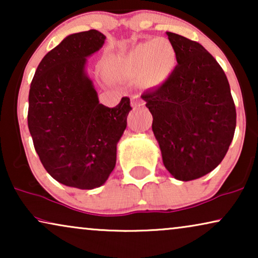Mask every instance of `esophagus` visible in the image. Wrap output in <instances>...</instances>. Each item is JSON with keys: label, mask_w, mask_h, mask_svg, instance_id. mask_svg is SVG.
<instances>
[{"label": "esophagus", "mask_w": 258, "mask_h": 258, "mask_svg": "<svg viewBox=\"0 0 258 258\" xmlns=\"http://www.w3.org/2000/svg\"><path fill=\"white\" fill-rule=\"evenodd\" d=\"M132 105L135 108L143 107L144 101L142 100V98H140L139 96H135V97H133V100H132Z\"/></svg>", "instance_id": "34e87169"}]
</instances>
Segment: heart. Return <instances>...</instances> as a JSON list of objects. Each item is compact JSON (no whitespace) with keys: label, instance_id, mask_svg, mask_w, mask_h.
<instances>
[{"label":"heart","instance_id":"1","mask_svg":"<svg viewBox=\"0 0 258 258\" xmlns=\"http://www.w3.org/2000/svg\"><path fill=\"white\" fill-rule=\"evenodd\" d=\"M128 62L136 70L144 69V76L150 86H160L175 68L176 51L168 38L160 37L137 44L130 51Z\"/></svg>","mask_w":258,"mask_h":258}]
</instances>
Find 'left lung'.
Masks as SVG:
<instances>
[{"mask_svg":"<svg viewBox=\"0 0 258 258\" xmlns=\"http://www.w3.org/2000/svg\"><path fill=\"white\" fill-rule=\"evenodd\" d=\"M177 66L141 97L153 115L163 164L179 181L213 171L234 139L236 108L228 79L203 45L167 31Z\"/></svg>","mask_w":258,"mask_h":258,"instance_id":"8db88e82","label":"left lung"}]
</instances>
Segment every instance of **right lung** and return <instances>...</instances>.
<instances>
[{
    "instance_id": "1",
    "label": "right lung",
    "mask_w": 258,
    "mask_h": 258,
    "mask_svg": "<svg viewBox=\"0 0 258 258\" xmlns=\"http://www.w3.org/2000/svg\"><path fill=\"white\" fill-rule=\"evenodd\" d=\"M104 41L95 29L69 35L42 58L30 84L28 128L35 150L52 178L77 189L107 181L132 110L129 97L114 108L101 104L86 73L87 57Z\"/></svg>"
}]
</instances>
